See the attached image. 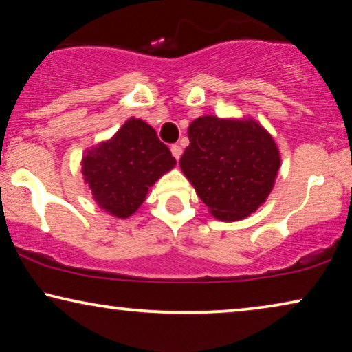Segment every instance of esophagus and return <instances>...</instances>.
<instances>
[{"mask_svg":"<svg viewBox=\"0 0 352 352\" xmlns=\"http://www.w3.org/2000/svg\"><path fill=\"white\" fill-rule=\"evenodd\" d=\"M170 151H172V155H174L175 160H180V156H182V146L180 145H177V144L172 145Z\"/></svg>","mask_w":352,"mask_h":352,"instance_id":"1","label":"esophagus"}]
</instances>
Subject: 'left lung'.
<instances>
[{
	"label": "left lung",
	"instance_id": "1",
	"mask_svg": "<svg viewBox=\"0 0 352 352\" xmlns=\"http://www.w3.org/2000/svg\"><path fill=\"white\" fill-rule=\"evenodd\" d=\"M188 138L180 167L214 218L239 221L265 202L280 153L262 126L208 115L194 120Z\"/></svg>",
	"mask_w": 352,
	"mask_h": 352
}]
</instances>
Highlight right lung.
I'll return each instance as SVG.
<instances>
[{"label": "right lung", "mask_w": 352, "mask_h": 352, "mask_svg": "<svg viewBox=\"0 0 352 352\" xmlns=\"http://www.w3.org/2000/svg\"><path fill=\"white\" fill-rule=\"evenodd\" d=\"M175 164L156 131L131 118L112 139L87 151L82 174L99 207L128 218L142 206L148 188Z\"/></svg>", "instance_id": "1"}]
</instances>
